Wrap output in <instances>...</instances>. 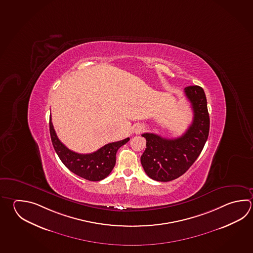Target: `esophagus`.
I'll list each match as a JSON object with an SVG mask.
<instances>
[{
    "instance_id": "1",
    "label": "esophagus",
    "mask_w": 253,
    "mask_h": 253,
    "mask_svg": "<svg viewBox=\"0 0 253 253\" xmlns=\"http://www.w3.org/2000/svg\"><path fill=\"white\" fill-rule=\"evenodd\" d=\"M142 129H143V128H142L141 126H137V127L134 129V132H135V133H139L140 131H142Z\"/></svg>"
}]
</instances>
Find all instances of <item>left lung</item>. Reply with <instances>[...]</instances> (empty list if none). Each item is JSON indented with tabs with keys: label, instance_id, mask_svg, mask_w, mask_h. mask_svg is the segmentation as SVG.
Masks as SVG:
<instances>
[{
	"label": "left lung",
	"instance_id": "1",
	"mask_svg": "<svg viewBox=\"0 0 253 253\" xmlns=\"http://www.w3.org/2000/svg\"><path fill=\"white\" fill-rule=\"evenodd\" d=\"M193 110V121L186 132L176 138L144 133L147 148L141 158L144 171L153 180L170 181L182 175L195 162L210 132V115L205 92L199 86L184 88Z\"/></svg>",
	"mask_w": 253,
	"mask_h": 253
}]
</instances>
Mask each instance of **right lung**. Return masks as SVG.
I'll use <instances>...</instances> for the list:
<instances>
[{
	"mask_svg": "<svg viewBox=\"0 0 253 253\" xmlns=\"http://www.w3.org/2000/svg\"><path fill=\"white\" fill-rule=\"evenodd\" d=\"M49 126L53 148L63 165L78 176L88 181H101L108 176L115 167L117 150L129 140V138H125L106 144L90 154H79L73 152L60 141L53 129L51 115Z\"/></svg>",
	"mask_w": 253,
	"mask_h": 253,
	"instance_id": "1",
	"label": "right lung"
}]
</instances>
